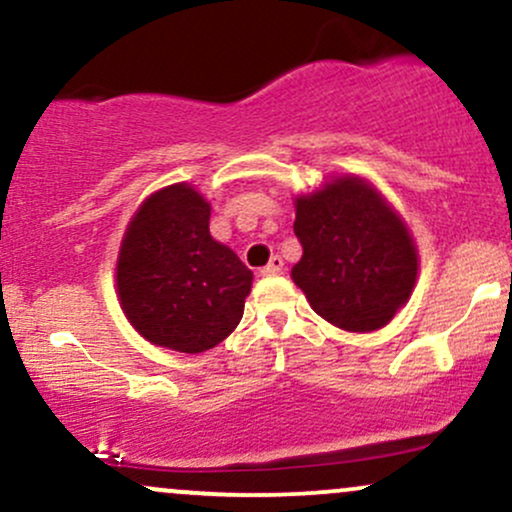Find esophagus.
Instances as JSON below:
<instances>
[{
	"instance_id": "esophagus-1",
	"label": "esophagus",
	"mask_w": 512,
	"mask_h": 512,
	"mask_svg": "<svg viewBox=\"0 0 512 512\" xmlns=\"http://www.w3.org/2000/svg\"><path fill=\"white\" fill-rule=\"evenodd\" d=\"M281 272H284V260H281L279 255H272V260H269L260 269L262 276H274V274H281Z\"/></svg>"
}]
</instances>
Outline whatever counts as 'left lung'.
<instances>
[{"mask_svg":"<svg viewBox=\"0 0 512 512\" xmlns=\"http://www.w3.org/2000/svg\"><path fill=\"white\" fill-rule=\"evenodd\" d=\"M293 233L303 245L293 281L334 327L380 330L409 301L419 272L416 245L366 180L349 175L298 197Z\"/></svg>","mask_w":512,"mask_h":512,"instance_id":"8db88e82","label":"left lung"}]
</instances>
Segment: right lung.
Here are the masks:
<instances>
[{
  "label": "right lung",
  "mask_w": 512,
  "mask_h": 512,
  "mask_svg": "<svg viewBox=\"0 0 512 512\" xmlns=\"http://www.w3.org/2000/svg\"><path fill=\"white\" fill-rule=\"evenodd\" d=\"M211 207L192 185L163 187L129 221L117 296L132 327L180 354L214 349L238 327L252 272L209 233Z\"/></svg>",
  "instance_id": "1"
}]
</instances>
